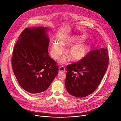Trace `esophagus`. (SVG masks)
<instances>
[{
	"instance_id": "34e87169",
	"label": "esophagus",
	"mask_w": 121,
	"mask_h": 121,
	"mask_svg": "<svg viewBox=\"0 0 121 121\" xmlns=\"http://www.w3.org/2000/svg\"><path fill=\"white\" fill-rule=\"evenodd\" d=\"M59 72H65V68L63 67V66L60 67L59 68Z\"/></svg>"
}]
</instances>
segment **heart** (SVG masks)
Here are the masks:
<instances>
[{
    "label": "heart",
    "instance_id": "b5f03b06",
    "mask_svg": "<svg viewBox=\"0 0 121 121\" xmlns=\"http://www.w3.org/2000/svg\"><path fill=\"white\" fill-rule=\"evenodd\" d=\"M80 38L73 36H68L61 38L59 42L54 41L50 46V54L55 59H58L64 51V47H69L66 53L71 57L73 61H79L83 59L86 55L89 47L86 43H73L81 41ZM69 58V56H63L60 59L62 64H64Z\"/></svg>",
    "mask_w": 121,
    "mask_h": 121
}]
</instances>
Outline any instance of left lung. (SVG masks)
<instances>
[{"label": "left lung", "mask_w": 121, "mask_h": 121, "mask_svg": "<svg viewBox=\"0 0 121 121\" xmlns=\"http://www.w3.org/2000/svg\"><path fill=\"white\" fill-rule=\"evenodd\" d=\"M107 48L91 51L83 59L66 67L65 84L72 96L83 98L97 88L108 66Z\"/></svg>", "instance_id": "left-lung-1"}]
</instances>
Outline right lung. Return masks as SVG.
Listing matches in <instances>:
<instances>
[{
    "label": "right lung",
    "instance_id": "add662e5",
    "mask_svg": "<svg viewBox=\"0 0 121 121\" xmlns=\"http://www.w3.org/2000/svg\"><path fill=\"white\" fill-rule=\"evenodd\" d=\"M48 27L26 28L15 46L12 68L19 84L31 94L46 91L58 73V67L48 55Z\"/></svg>",
    "mask_w": 121,
    "mask_h": 121
}]
</instances>
